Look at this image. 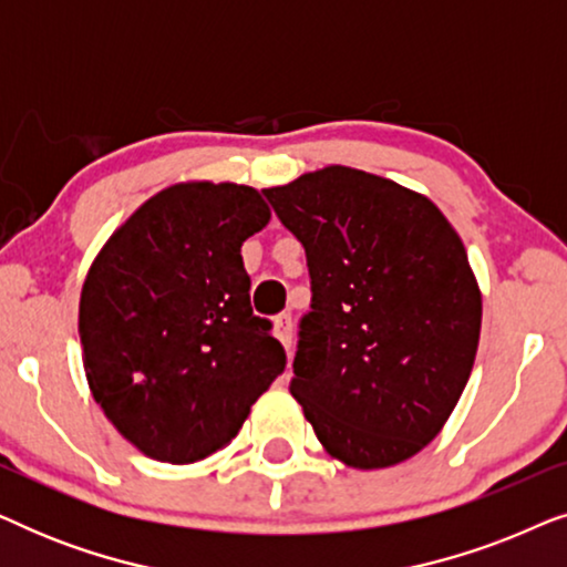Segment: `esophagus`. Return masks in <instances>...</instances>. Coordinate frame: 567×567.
<instances>
[{"instance_id": "esophagus-1", "label": "esophagus", "mask_w": 567, "mask_h": 567, "mask_svg": "<svg viewBox=\"0 0 567 567\" xmlns=\"http://www.w3.org/2000/svg\"><path fill=\"white\" fill-rule=\"evenodd\" d=\"M274 330H276V338L281 340L286 351H291V343H293V324H291V315L289 312H281L274 320Z\"/></svg>"}]
</instances>
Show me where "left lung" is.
<instances>
[{"mask_svg": "<svg viewBox=\"0 0 567 567\" xmlns=\"http://www.w3.org/2000/svg\"><path fill=\"white\" fill-rule=\"evenodd\" d=\"M262 196L312 284L291 394L348 467L410 460L452 415L477 353L483 299L460 235L421 193L353 167Z\"/></svg>", "mask_w": 567, "mask_h": 567, "instance_id": "8db88e82", "label": "left lung"}]
</instances>
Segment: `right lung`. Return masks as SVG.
<instances>
[{"instance_id": "1", "label": "right lung", "mask_w": 567, "mask_h": 567, "mask_svg": "<svg viewBox=\"0 0 567 567\" xmlns=\"http://www.w3.org/2000/svg\"><path fill=\"white\" fill-rule=\"evenodd\" d=\"M268 219L247 185H173L131 214L84 278L92 398L152 460L190 464L219 452L286 369L274 324L252 315L239 252Z\"/></svg>"}]
</instances>
